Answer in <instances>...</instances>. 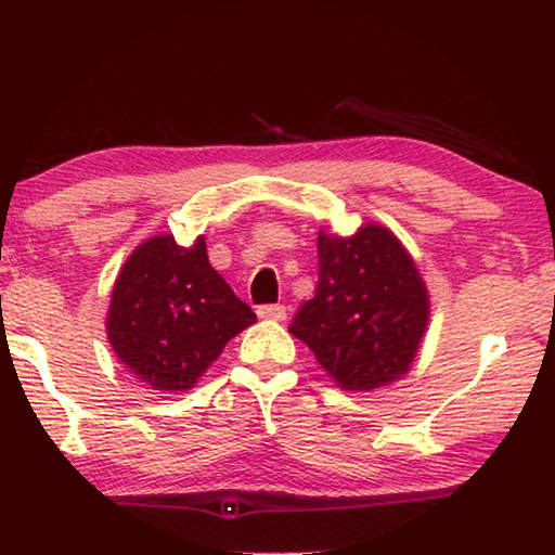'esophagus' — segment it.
Listing matches in <instances>:
<instances>
[{
	"mask_svg": "<svg viewBox=\"0 0 555 555\" xmlns=\"http://www.w3.org/2000/svg\"><path fill=\"white\" fill-rule=\"evenodd\" d=\"M257 315L264 318V321H284V318H286V306L264 304V306L257 308Z\"/></svg>",
	"mask_w": 555,
	"mask_h": 555,
	"instance_id": "esophagus-1",
	"label": "esophagus"
}]
</instances>
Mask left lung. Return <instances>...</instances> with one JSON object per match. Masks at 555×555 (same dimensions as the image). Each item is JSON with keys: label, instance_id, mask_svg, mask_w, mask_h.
<instances>
[{"label": "left lung", "instance_id": "left-lung-1", "mask_svg": "<svg viewBox=\"0 0 555 555\" xmlns=\"http://www.w3.org/2000/svg\"><path fill=\"white\" fill-rule=\"evenodd\" d=\"M428 323V296L406 249L387 228L352 237L318 234V286L288 333L347 391H372L411 367Z\"/></svg>", "mask_w": 555, "mask_h": 555}]
</instances>
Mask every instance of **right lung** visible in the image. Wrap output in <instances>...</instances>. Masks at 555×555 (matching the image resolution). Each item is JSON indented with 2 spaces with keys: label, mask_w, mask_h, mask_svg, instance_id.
I'll use <instances>...</instances> for the list:
<instances>
[{
  "label": "right lung",
  "mask_w": 555,
  "mask_h": 555,
  "mask_svg": "<svg viewBox=\"0 0 555 555\" xmlns=\"http://www.w3.org/2000/svg\"><path fill=\"white\" fill-rule=\"evenodd\" d=\"M255 321V311L210 267L203 237L178 247L173 234H164L146 240L121 269L107 337L137 379L173 393L191 389Z\"/></svg>",
  "instance_id": "1"
}]
</instances>
